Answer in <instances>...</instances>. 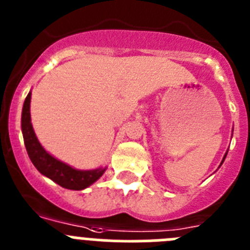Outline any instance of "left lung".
<instances>
[{
    "label": "left lung",
    "mask_w": 250,
    "mask_h": 250,
    "mask_svg": "<svg viewBox=\"0 0 250 250\" xmlns=\"http://www.w3.org/2000/svg\"><path fill=\"white\" fill-rule=\"evenodd\" d=\"M225 156H227V154H225V155H224V158H223V161H224V159H225Z\"/></svg>",
    "instance_id": "left-lung-1"
}]
</instances>
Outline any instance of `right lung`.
Returning <instances> with one entry per match:
<instances>
[{
    "label": "right lung",
    "instance_id": "obj_1",
    "mask_svg": "<svg viewBox=\"0 0 250 250\" xmlns=\"http://www.w3.org/2000/svg\"><path fill=\"white\" fill-rule=\"evenodd\" d=\"M30 103L31 91L26 96L23 107H22L21 129L26 150L35 167L42 175L47 176L60 187L66 188V189L83 190L85 188L94 184L105 173L106 167H99L94 170H77L48 154L37 140L32 124H31Z\"/></svg>",
    "mask_w": 250,
    "mask_h": 250
}]
</instances>
